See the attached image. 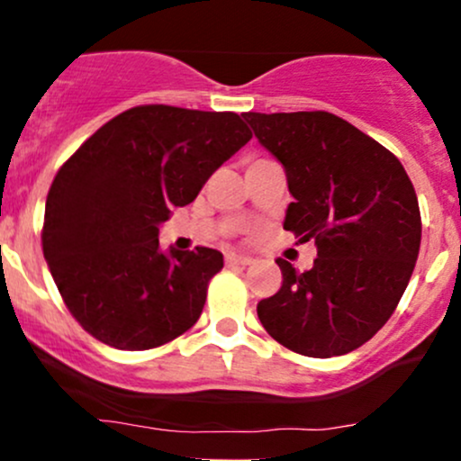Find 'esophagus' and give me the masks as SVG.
<instances>
[{
  "mask_svg": "<svg viewBox=\"0 0 461 461\" xmlns=\"http://www.w3.org/2000/svg\"><path fill=\"white\" fill-rule=\"evenodd\" d=\"M251 262H253L251 256H240V253H227L225 256L227 267H247V264Z\"/></svg>",
  "mask_w": 461,
  "mask_h": 461,
  "instance_id": "1",
  "label": "esophagus"
}]
</instances>
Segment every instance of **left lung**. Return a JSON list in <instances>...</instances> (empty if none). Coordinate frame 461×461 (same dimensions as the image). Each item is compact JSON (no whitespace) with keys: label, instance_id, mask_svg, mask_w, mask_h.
<instances>
[{"label":"left lung","instance_id":"8db88e82","mask_svg":"<svg viewBox=\"0 0 461 461\" xmlns=\"http://www.w3.org/2000/svg\"><path fill=\"white\" fill-rule=\"evenodd\" d=\"M284 167L293 203L284 230L316 245L310 271L277 260L282 288L258 303L279 345L345 356L370 340L403 297L420 249V210L403 164L330 113H247Z\"/></svg>","mask_w":461,"mask_h":461}]
</instances>
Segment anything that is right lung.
I'll return each mask as SVG.
<instances>
[{
    "label": "right lung",
    "instance_id": "right-lung-1",
    "mask_svg": "<svg viewBox=\"0 0 461 461\" xmlns=\"http://www.w3.org/2000/svg\"><path fill=\"white\" fill-rule=\"evenodd\" d=\"M251 140L234 113L139 105L62 164L45 203L43 253L68 312L91 336L145 351L197 322L223 253L160 249V225Z\"/></svg>",
    "mask_w": 461,
    "mask_h": 461
}]
</instances>
